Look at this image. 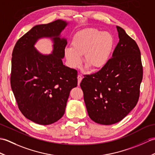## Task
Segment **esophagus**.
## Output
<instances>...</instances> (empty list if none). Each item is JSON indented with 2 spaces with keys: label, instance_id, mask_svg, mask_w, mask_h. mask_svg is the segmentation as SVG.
Returning a JSON list of instances; mask_svg holds the SVG:
<instances>
[{
  "label": "esophagus",
  "instance_id": "34e87169",
  "mask_svg": "<svg viewBox=\"0 0 155 155\" xmlns=\"http://www.w3.org/2000/svg\"><path fill=\"white\" fill-rule=\"evenodd\" d=\"M77 78H78V85H79L82 79H83V77H82L81 74H78L77 77Z\"/></svg>",
  "mask_w": 155,
  "mask_h": 155
}]
</instances>
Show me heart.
I'll use <instances>...</instances> for the list:
<instances>
[{"label": "heart", "instance_id": "1", "mask_svg": "<svg viewBox=\"0 0 155 155\" xmlns=\"http://www.w3.org/2000/svg\"><path fill=\"white\" fill-rule=\"evenodd\" d=\"M114 37L107 31L88 28L74 35L71 47L64 49V55L72 68L79 67L84 55V62L93 70L104 68L109 61L114 48Z\"/></svg>", "mask_w": 155, "mask_h": 155}]
</instances>
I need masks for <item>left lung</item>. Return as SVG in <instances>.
Segmentation results:
<instances>
[{"label":"left lung","mask_w":155,"mask_h":155,"mask_svg":"<svg viewBox=\"0 0 155 155\" xmlns=\"http://www.w3.org/2000/svg\"><path fill=\"white\" fill-rule=\"evenodd\" d=\"M117 29L119 42L112 58L99 71L85 76L80 84L88 116L104 125L123 120L135 107L143 79L139 47L123 28Z\"/></svg>","instance_id":"8db88e82"}]
</instances>
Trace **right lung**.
Masks as SVG:
<instances>
[{
  "instance_id": "add662e5",
  "label": "right lung",
  "mask_w": 155,
  "mask_h": 155,
  "mask_svg": "<svg viewBox=\"0 0 155 155\" xmlns=\"http://www.w3.org/2000/svg\"><path fill=\"white\" fill-rule=\"evenodd\" d=\"M68 22L58 19L38 25L16 42L12 54L11 88L24 116L42 125L63 116L72 88L77 86V71L63 64L67 40L62 31ZM52 41V53L42 54L35 48L39 39Z\"/></svg>"
}]
</instances>
